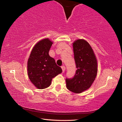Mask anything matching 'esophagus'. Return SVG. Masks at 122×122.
<instances>
[{
	"mask_svg": "<svg viewBox=\"0 0 122 122\" xmlns=\"http://www.w3.org/2000/svg\"><path fill=\"white\" fill-rule=\"evenodd\" d=\"M61 68H62V71H63V72L65 71V69H66V67H65V66H61Z\"/></svg>",
	"mask_w": 122,
	"mask_h": 122,
	"instance_id": "esophagus-1",
	"label": "esophagus"
}]
</instances>
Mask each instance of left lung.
<instances>
[{"mask_svg":"<svg viewBox=\"0 0 122 122\" xmlns=\"http://www.w3.org/2000/svg\"><path fill=\"white\" fill-rule=\"evenodd\" d=\"M76 68L72 78L66 79L68 89L75 93H81L89 88L97 73V62L93 50L88 42L78 39L73 43Z\"/></svg>","mask_w":122,"mask_h":122,"instance_id":"1","label":"left lung"}]
</instances>
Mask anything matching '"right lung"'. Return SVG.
Segmentation results:
<instances>
[{
  "label": "right lung",
  "instance_id": "obj_1",
  "mask_svg": "<svg viewBox=\"0 0 122 122\" xmlns=\"http://www.w3.org/2000/svg\"><path fill=\"white\" fill-rule=\"evenodd\" d=\"M52 44L48 39L40 41L33 47L28 60V77L39 89L48 87L53 78L62 72L61 68L49 55Z\"/></svg>",
  "mask_w": 122,
  "mask_h": 122
}]
</instances>
